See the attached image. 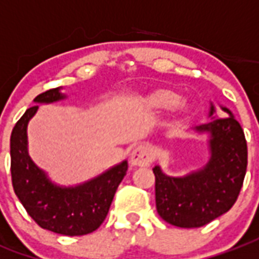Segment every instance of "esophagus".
Here are the masks:
<instances>
[{
    "mask_svg": "<svg viewBox=\"0 0 259 259\" xmlns=\"http://www.w3.org/2000/svg\"><path fill=\"white\" fill-rule=\"evenodd\" d=\"M154 160V154H152V149L148 145H139L133 149V152L130 155V163L133 166H140V167H144V166H149Z\"/></svg>",
    "mask_w": 259,
    "mask_h": 259,
    "instance_id": "esophagus-1",
    "label": "esophagus"
}]
</instances>
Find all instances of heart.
Wrapping results in <instances>:
<instances>
[{"mask_svg":"<svg viewBox=\"0 0 259 259\" xmlns=\"http://www.w3.org/2000/svg\"><path fill=\"white\" fill-rule=\"evenodd\" d=\"M141 105L148 111H166L173 108L177 114L187 115L189 105L184 100L181 93L171 89H160L151 93L141 100Z\"/></svg>","mask_w":259,"mask_h":259,"instance_id":"heart-1","label":"heart"}]
</instances>
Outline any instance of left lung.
Masks as SVG:
<instances>
[{
	"mask_svg": "<svg viewBox=\"0 0 259 259\" xmlns=\"http://www.w3.org/2000/svg\"><path fill=\"white\" fill-rule=\"evenodd\" d=\"M229 116L211 118L195 126L207 133L210 159L203 168L184 177H170L155 166L156 210L164 221L180 228H199L231 210L243 187L247 170V143L240 123ZM215 112L210 107V116Z\"/></svg>",
	"mask_w": 259,
	"mask_h": 259,
	"instance_id": "obj_1",
	"label": "left lung"
}]
</instances>
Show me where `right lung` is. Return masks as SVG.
I'll return each instance as SVG.
<instances>
[{
    "label": "right lung",
    "instance_id": "right-lung-1",
    "mask_svg": "<svg viewBox=\"0 0 259 259\" xmlns=\"http://www.w3.org/2000/svg\"><path fill=\"white\" fill-rule=\"evenodd\" d=\"M66 99L60 88L38 95L35 103H53ZM38 110L30 107L17 120L11 135V174L15 193L38 225L47 231L82 236L104 222L127 162L116 164L99 177L76 187H60L34 163L27 151V124Z\"/></svg>",
    "mask_w": 259,
    "mask_h": 259
}]
</instances>
